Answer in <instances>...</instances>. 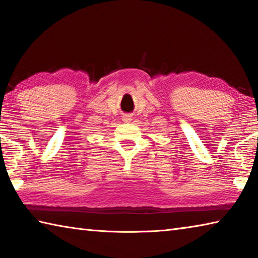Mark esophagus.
<instances>
[{
  "label": "esophagus",
  "instance_id": "esophagus-1",
  "mask_svg": "<svg viewBox=\"0 0 258 258\" xmlns=\"http://www.w3.org/2000/svg\"><path fill=\"white\" fill-rule=\"evenodd\" d=\"M130 120H132V116L127 115V114L123 116V121H125V123H127V121H130Z\"/></svg>",
  "mask_w": 258,
  "mask_h": 258
}]
</instances>
